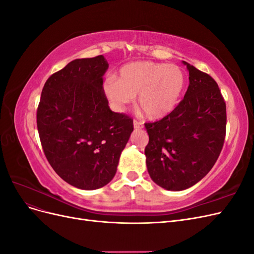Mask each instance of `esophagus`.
Wrapping results in <instances>:
<instances>
[{
    "instance_id": "obj_1",
    "label": "esophagus",
    "mask_w": 254,
    "mask_h": 254,
    "mask_svg": "<svg viewBox=\"0 0 254 254\" xmlns=\"http://www.w3.org/2000/svg\"><path fill=\"white\" fill-rule=\"evenodd\" d=\"M133 126L135 129H140V128H143V123L141 121H137V120H134L133 121Z\"/></svg>"
}]
</instances>
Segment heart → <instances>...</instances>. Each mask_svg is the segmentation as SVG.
<instances>
[{"instance_id":"obj_1","label":"heart","mask_w":254,"mask_h":254,"mask_svg":"<svg viewBox=\"0 0 254 254\" xmlns=\"http://www.w3.org/2000/svg\"><path fill=\"white\" fill-rule=\"evenodd\" d=\"M184 84L186 76L180 66L143 60L123 65L118 78L112 76L105 80L104 92L118 111L124 110L137 94L144 113L160 119L178 104Z\"/></svg>"}]
</instances>
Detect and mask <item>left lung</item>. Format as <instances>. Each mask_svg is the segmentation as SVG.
<instances>
[{
	"instance_id": "left-lung-1",
	"label": "left lung",
	"mask_w": 254,
	"mask_h": 254,
	"mask_svg": "<svg viewBox=\"0 0 254 254\" xmlns=\"http://www.w3.org/2000/svg\"><path fill=\"white\" fill-rule=\"evenodd\" d=\"M190 84L182 101L166 117L145 123L150 178L168 190L193 187L211 171L226 136V103L209 74L183 61Z\"/></svg>"
}]
</instances>
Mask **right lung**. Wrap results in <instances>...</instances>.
<instances>
[{
    "instance_id": "add662e5",
    "label": "right lung",
    "mask_w": 254,
    "mask_h": 254,
    "mask_svg": "<svg viewBox=\"0 0 254 254\" xmlns=\"http://www.w3.org/2000/svg\"><path fill=\"white\" fill-rule=\"evenodd\" d=\"M103 55L75 59L51 75L42 89L37 127L44 155L57 175L81 190L108 184L133 121L110 110L103 76Z\"/></svg>"
}]
</instances>
